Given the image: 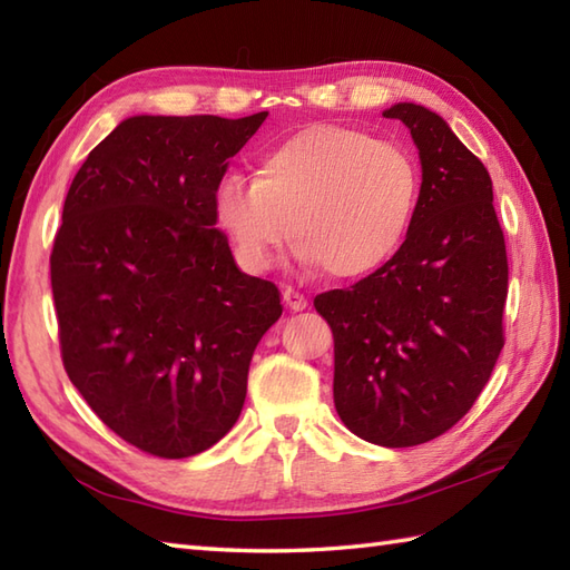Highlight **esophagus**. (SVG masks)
<instances>
[{
    "instance_id": "obj_1",
    "label": "esophagus",
    "mask_w": 570,
    "mask_h": 570,
    "mask_svg": "<svg viewBox=\"0 0 570 570\" xmlns=\"http://www.w3.org/2000/svg\"><path fill=\"white\" fill-rule=\"evenodd\" d=\"M284 304L292 308V311H304L308 306V298L301 294V292H296V288L286 286L284 288Z\"/></svg>"
}]
</instances>
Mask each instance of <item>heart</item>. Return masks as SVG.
<instances>
[{
  "label": "heart",
  "mask_w": 570,
  "mask_h": 570,
  "mask_svg": "<svg viewBox=\"0 0 570 570\" xmlns=\"http://www.w3.org/2000/svg\"><path fill=\"white\" fill-rule=\"evenodd\" d=\"M416 200L419 168L399 144L323 125L264 154L257 178L223 176L213 213L247 272H269L294 227L325 274L355 278L394 257Z\"/></svg>",
  "instance_id": "1"
}]
</instances>
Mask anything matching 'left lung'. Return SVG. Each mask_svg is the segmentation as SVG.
<instances>
[{"label":"left lung","instance_id":"1","mask_svg":"<svg viewBox=\"0 0 570 570\" xmlns=\"http://www.w3.org/2000/svg\"><path fill=\"white\" fill-rule=\"evenodd\" d=\"M409 127L421 190L404 245L313 306L335 341L337 416L360 439L409 448L453 429L504 347V235L488 168L443 117L414 102L384 112Z\"/></svg>","mask_w":570,"mask_h":570}]
</instances>
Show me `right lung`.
Wrapping results in <instances>:
<instances>
[{
	"label": "right lung",
	"mask_w": 570,
	"mask_h": 570,
	"mask_svg": "<svg viewBox=\"0 0 570 570\" xmlns=\"http://www.w3.org/2000/svg\"><path fill=\"white\" fill-rule=\"evenodd\" d=\"M269 112L129 117L70 184L51 288L60 357L107 429L190 458L235 426L254 347L282 316L237 269L213 213L227 159Z\"/></svg>",
	"instance_id": "1"
}]
</instances>
